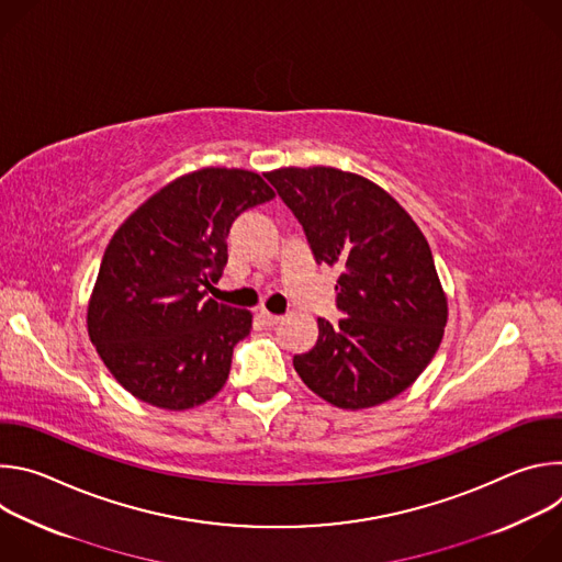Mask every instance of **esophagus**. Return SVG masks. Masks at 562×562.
I'll return each mask as SVG.
<instances>
[{
	"label": "esophagus",
	"mask_w": 562,
	"mask_h": 562,
	"mask_svg": "<svg viewBox=\"0 0 562 562\" xmlns=\"http://www.w3.org/2000/svg\"><path fill=\"white\" fill-rule=\"evenodd\" d=\"M260 319H262L267 327H273V325L280 323L282 315H276V313H269V311H260Z\"/></svg>",
	"instance_id": "34e87169"
}]
</instances>
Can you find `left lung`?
Listing matches in <instances>:
<instances>
[{"mask_svg":"<svg viewBox=\"0 0 562 562\" xmlns=\"http://www.w3.org/2000/svg\"><path fill=\"white\" fill-rule=\"evenodd\" d=\"M304 228L317 265L340 269L338 323L293 356L302 382L340 409L403 393L436 356L447 297L418 224L371 180L331 167L265 173Z\"/></svg>","mask_w":562,"mask_h":562,"instance_id":"1","label":"left lung"}]
</instances>
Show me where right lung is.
I'll list each match as a JSON object with an SVG mask.
<instances>
[{
	"instance_id": "1",
	"label": "right lung",
	"mask_w": 562,
	"mask_h": 562,
	"mask_svg": "<svg viewBox=\"0 0 562 562\" xmlns=\"http://www.w3.org/2000/svg\"><path fill=\"white\" fill-rule=\"evenodd\" d=\"M273 189L254 171L200 169L150 195L115 231L89 302V336L142 403L182 412L226 382L251 313L206 293L226 267V237Z\"/></svg>"
}]
</instances>
